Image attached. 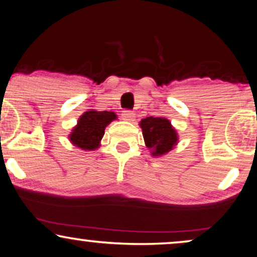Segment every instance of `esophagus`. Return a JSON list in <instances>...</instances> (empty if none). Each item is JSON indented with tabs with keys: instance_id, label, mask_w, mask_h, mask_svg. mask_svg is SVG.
<instances>
[{
	"instance_id": "1",
	"label": "esophagus",
	"mask_w": 257,
	"mask_h": 257,
	"mask_svg": "<svg viewBox=\"0 0 257 257\" xmlns=\"http://www.w3.org/2000/svg\"><path fill=\"white\" fill-rule=\"evenodd\" d=\"M122 118L124 119V121L132 122V121H134L135 113H134V111H132V110H123V111H122Z\"/></svg>"
}]
</instances>
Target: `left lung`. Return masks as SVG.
<instances>
[{
	"mask_svg": "<svg viewBox=\"0 0 257 257\" xmlns=\"http://www.w3.org/2000/svg\"><path fill=\"white\" fill-rule=\"evenodd\" d=\"M145 144L153 157H161L173 149L178 144V134L171 122L165 117H146L141 119Z\"/></svg>",
	"mask_w": 257,
	"mask_h": 257,
	"instance_id": "8db88e82",
	"label": "left lung"
}]
</instances>
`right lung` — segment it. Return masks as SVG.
Segmentation results:
<instances>
[{"label": "right lung", "mask_w": 257, "mask_h": 257, "mask_svg": "<svg viewBox=\"0 0 257 257\" xmlns=\"http://www.w3.org/2000/svg\"><path fill=\"white\" fill-rule=\"evenodd\" d=\"M113 119H116V113L112 111H85L72 129L70 141L84 151H93L99 147L106 125Z\"/></svg>", "instance_id": "1"}]
</instances>
